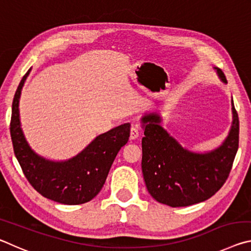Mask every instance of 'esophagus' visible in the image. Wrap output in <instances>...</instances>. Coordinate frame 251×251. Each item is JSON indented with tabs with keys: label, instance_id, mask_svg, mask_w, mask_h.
Returning a JSON list of instances; mask_svg holds the SVG:
<instances>
[{
	"label": "esophagus",
	"instance_id": "esophagus-1",
	"mask_svg": "<svg viewBox=\"0 0 251 251\" xmlns=\"http://www.w3.org/2000/svg\"><path fill=\"white\" fill-rule=\"evenodd\" d=\"M139 136V128L137 125H133L130 128V139H136Z\"/></svg>",
	"mask_w": 251,
	"mask_h": 251
}]
</instances>
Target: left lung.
<instances>
[{
  "instance_id": "left-lung-1",
  "label": "left lung",
  "mask_w": 251,
  "mask_h": 251,
  "mask_svg": "<svg viewBox=\"0 0 251 251\" xmlns=\"http://www.w3.org/2000/svg\"><path fill=\"white\" fill-rule=\"evenodd\" d=\"M219 79H227L214 67ZM232 123L222 145L209 151H194L181 146L161 126L156 113L142 118V172L151 196L171 207H186L207 201L222 188L231 171L239 143V120L231 100Z\"/></svg>"
}]
</instances>
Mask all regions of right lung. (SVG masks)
<instances>
[{
  "mask_svg": "<svg viewBox=\"0 0 251 251\" xmlns=\"http://www.w3.org/2000/svg\"><path fill=\"white\" fill-rule=\"evenodd\" d=\"M31 69L23 76L12 104L11 138L14 154L25 177L42 196L64 205L92 201L100 192L121 148L128 142L130 124L114 127L93 139L77 155L52 160L32 150L25 138L20 118V99Z\"/></svg>",
  "mask_w": 251,
  "mask_h": 251,
  "instance_id": "obj_1",
  "label": "right lung"
}]
</instances>
